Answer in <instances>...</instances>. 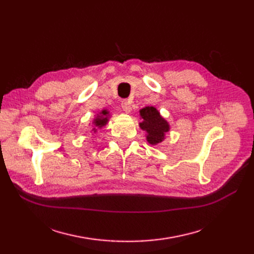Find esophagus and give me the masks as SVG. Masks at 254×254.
Instances as JSON below:
<instances>
[{
	"instance_id": "obj_1",
	"label": "esophagus",
	"mask_w": 254,
	"mask_h": 254,
	"mask_svg": "<svg viewBox=\"0 0 254 254\" xmlns=\"http://www.w3.org/2000/svg\"><path fill=\"white\" fill-rule=\"evenodd\" d=\"M121 107H122L123 111H124L125 113H129V112H130V110H131V107H130V104H129L128 102H126V101L122 102Z\"/></svg>"
}]
</instances>
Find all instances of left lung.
<instances>
[{
  "label": "left lung",
  "mask_w": 254,
  "mask_h": 254,
  "mask_svg": "<svg viewBox=\"0 0 254 254\" xmlns=\"http://www.w3.org/2000/svg\"><path fill=\"white\" fill-rule=\"evenodd\" d=\"M140 128L146 132V141L150 145H158L165 140V134L170 131L171 126L159 110L152 106L140 109Z\"/></svg>",
  "instance_id": "left-lung-1"
}]
</instances>
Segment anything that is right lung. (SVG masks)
<instances>
[{
  "label": "right lung",
  "instance_id": "1",
  "mask_svg": "<svg viewBox=\"0 0 254 254\" xmlns=\"http://www.w3.org/2000/svg\"><path fill=\"white\" fill-rule=\"evenodd\" d=\"M110 118H111L110 111H108L107 109H103V110L99 111L98 113H96L94 115L93 121H92V130H91V131H93L95 133V132H97L98 129L104 128L107 124H108Z\"/></svg>",
  "mask_w": 254,
  "mask_h": 254
}]
</instances>
